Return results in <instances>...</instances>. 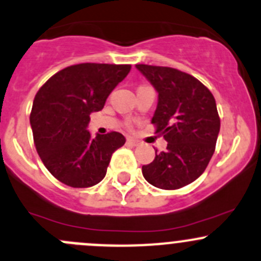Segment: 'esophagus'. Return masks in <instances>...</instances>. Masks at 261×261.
<instances>
[{
	"instance_id": "esophagus-1",
	"label": "esophagus",
	"mask_w": 261,
	"mask_h": 261,
	"mask_svg": "<svg viewBox=\"0 0 261 261\" xmlns=\"http://www.w3.org/2000/svg\"><path fill=\"white\" fill-rule=\"evenodd\" d=\"M126 143H127V145H131V146H138L139 144H140L138 140H135V139H133V138H127Z\"/></svg>"
}]
</instances>
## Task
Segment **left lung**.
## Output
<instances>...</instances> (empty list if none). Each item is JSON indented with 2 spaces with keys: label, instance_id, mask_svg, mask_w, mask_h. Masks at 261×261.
Listing matches in <instances>:
<instances>
[{
  "label": "left lung",
  "instance_id": "1",
  "mask_svg": "<svg viewBox=\"0 0 261 261\" xmlns=\"http://www.w3.org/2000/svg\"><path fill=\"white\" fill-rule=\"evenodd\" d=\"M158 93L151 123L163 135L167 149L155 151L143 176L153 186L176 190L198 178L216 149L221 120L211 90L186 72L171 67L136 65Z\"/></svg>",
  "mask_w": 261,
  "mask_h": 261
}]
</instances>
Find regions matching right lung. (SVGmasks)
Wrapping results in <instances>:
<instances>
[{"instance_id":"right-lung-1","label":"right lung","mask_w":261,"mask_h":261,"mask_svg":"<svg viewBox=\"0 0 261 261\" xmlns=\"http://www.w3.org/2000/svg\"><path fill=\"white\" fill-rule=\"evenodd\" d=\"M130 69V65L80 63L58 71L38 90L30 113L35 148L62 184L82 189L105 178L113 151L126 139L115 131L92 136L90 113L103 110Z\"/></svg>"}]
</instances>
